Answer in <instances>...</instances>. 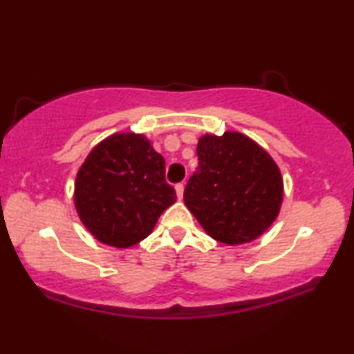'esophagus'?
Wrapping results in <instances>:
<instances>
[{"label": "esophagus", "mask_w": 354, "mask_h": 354, "mask_svg": "<svg viewBox=\"0 0 354 354\" xmlns=\"http://www.w3.org/2000/svg\"><path fill=\"white\" fill-rule=\"evenodd\" d=\"M183 188H185V187H183V183H177V185H176V192H177V198H178V200H182V196H183Z\"/></svg>", "instance_id": "1"}]
</instances>
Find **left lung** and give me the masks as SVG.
<instances>
[{
    "label": "left lung",
    "instance_id": "left-lung-1",
    "mask_svg": "<svg viewBox=\"0 0 354 354\" xmlns=\"http://www.w3.org/2000/svg\"><path fill=\"white\" fill-rule=\"evenodd\" d=\"M198 167L183 200L206 234L225 245L248 243L277 219L283 182L277 164L239 132L203 135Z\"/></svg>",
    "mask_w": 354,
    "mask_h": 354
}]
</instances>
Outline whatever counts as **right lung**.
Segmentation results:
<instances>
[{"label":"right lung","instance_id":"1","mask_svg":"<svg viewBox=\"0 0 354 354\" xmlns=\"http://www.w3.org/2000/svg\"><path fill=\"white\" fill-rule=\"evenodd\" d=\"M177 200L166 162L145 135L114 133L96 145L75 178V209L101 243L129 248L151 234Z\"/></svg>","mask_w":354,"mask_h":354}]
</instances>
